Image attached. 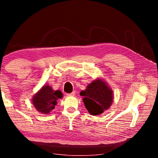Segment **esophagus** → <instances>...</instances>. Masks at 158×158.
I'll list each match as a JSON object with an SVG mask.
<instances>
[{"label":"esophagus","instance_id":"obj_1","mask_svg":"<svg viewBox=\"0 0 158 158\" xmlns=\"http://www.w3.org/2000/svg\"><path fill=\"white\" fill-rule=\"evenodd\" d=\"M68 96H72V95H75V91H73V92H72L71 93H68Z\"/></svg>","mask_w":158,"mask_h":158}]
</instances>
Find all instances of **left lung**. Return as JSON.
I'll return each mask as SVG.
<instances>
[{
    "mask_svg": "<svg viewBox=\"0 0 158 158\" xmlns=\"http://www.w3.org/2000/svg\"><path fill=\"white\" fill-rule=\"evenodd\" d=\"M80 95L84 97V105L91 115H99L109 108L113 101L111 90L102 80L93 81L82 90Z\"/></svg>",
    "mask_w": 158,
    "mask_h": 158,
    "instance_id": "obj_1",
    "label": "left lung"
}]
</instances>
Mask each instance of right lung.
<instances>
[{
    "label": "right lung",
    "mask_w": 158,
    "mask_h": 158,
    "mask_svg": "<svg viewBox=\"0 0 158 158\" xmlns=\"http://www.w3.org/2000/svg\"><path fill=\"white\" fill-rule=\"evenodd\" d=\"M62 97L60 90L53 91L49 85H44L33 97V104L38 111L47 114L55 108L56 100Z\"/></svg>",
    "instance_id": "obj_1"
}]
</instances>
